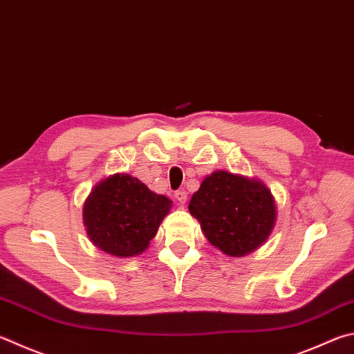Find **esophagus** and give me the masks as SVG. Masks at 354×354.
I'll return each instance as SVG.
<instances>
[{
    "instance_id": "obj_1",
    "label": "esophagus",
    "mask_w": 354,
    "mask_h": 354,
    "mask_svg": "<svg viewBox=\"0 0 354 354\" xmlns=\"http://www.w3.org/2000/svg\"><path fill=\"white\" fill-rule=\"evenodd\" d=\"M175 198H176V201H178L179 204L184 205L185 201H187V194H185L184 190H178L176 194H175Z\"/></svg>"
}]
</instances>
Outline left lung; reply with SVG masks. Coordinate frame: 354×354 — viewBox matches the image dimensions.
Here are the masks:
<instances>
[{
    "label": "left lung",
    "mask_w": 354,
    "mask_h": 354,
    "mask_svg": "<svg viewBox=\"0 0 354 354\" xmlns=\"http://www.w3.org/2000/svg\"><path fill=\"white\" fill-rule=\"evenodd\" d=\"M189 212L209 243L230 257L260 248L277 218L274 196L265 184L223 170L204 178L190 199Z\"/></svg>",
    "instance_id": "8db88e82"
}]
</instances>
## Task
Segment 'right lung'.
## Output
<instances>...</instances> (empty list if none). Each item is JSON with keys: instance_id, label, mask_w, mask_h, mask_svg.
<instances>
[{"instance_id": "right-lung-1", "label": "right lung", "mask_w": 354, "mask_h": 354, "mask_svg": "<svg viewBox=\"0 0 354 354\" xmlns=\"http://www.w3.org/2000/svg\"><path fill=\"white\" fill-rule=\"evenodd\" d=\"M171 201L138 178L115 173L100 181L83 204V224L94 246L114 257H134L149 248Z\"/></svg>"}]
</instances>
